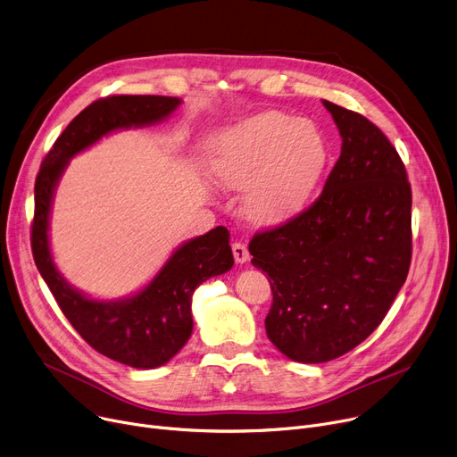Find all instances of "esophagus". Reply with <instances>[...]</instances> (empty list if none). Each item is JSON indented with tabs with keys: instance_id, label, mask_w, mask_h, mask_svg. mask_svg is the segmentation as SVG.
<instances>
[{
	"instance_id": "34e87169",
	"label": "esophagus",
	"mask_w": 457,
	"mask_h": 457,
	"mask_svg": "<svg viewBox=\"0 0 457 457\" xmlns=\"http://www.w3.org/2000/svg\"><path fill=\"white\" fill-rule=\"evenodd\" d=\"M231 250H233V257H235V261L237 262H246V261H250V252H248V248L243 245V243H233L231 245Z\"/></svg>"
}]
</instances>
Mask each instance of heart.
I'll return each instance as SVG.
<instances>
[{"label":"heart","mask_w":457,"mask_h":457,"mask_svg":"<svg viewBox=\"0 0 457 457\" xmlns=\"http://www.w3.org/2000/svg\"><path fill=\"white\" fill-rule=\"evenodd\" d=\"M326 159V140L317 126L283 112H261L216 137L209 172L222 188H245L248 220L272 226L305 205Z\"/></svg>","instance_id":"obj_1"}]
</instances>
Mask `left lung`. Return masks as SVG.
Listing matches in <instances>:
<instances>
[{
	"label": "left lung",
	"instance_id": "left-lung-1",
	"mask_svg": "<svg viewBox=\"0 0 457 457\" xmlns=\"http://www.w3.org/2000/svg\"><path fill=\"white\" fill-rule=\"evenodd\" d=\"M322 104L343 137L322 195L248 246L272 287L269 339L298 363L331 361L363 343L411 265V185L398 152L363 114Z\"/></svg>",
	"mask_w": 457,
	"mask_h": 457
}]
</instances>
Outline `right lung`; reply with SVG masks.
<instances>
[{"label":"right lung","mask_w":457,"mask_h":457,"mask_svg":"<svg viewBox=\"0 0 457 457\" xmlns=\"http://www.w3.org/2000/svg\"><path fill=\"white\" fill-rule=\"evenodd\" d=\"M181 100L168 96H107L83 109L44 157L35 181L31 248L35 265L68 322L96 350L133 369H155L185 346L192 333L190 303L196 287L233 267L229 231L224 226L190 238L135 296L100 302L68 285L54 265L47 229L54 192L68 161L104 135L157 124Z\"/></svg>","instance_id":"right-lung-1"}]
</instances>
